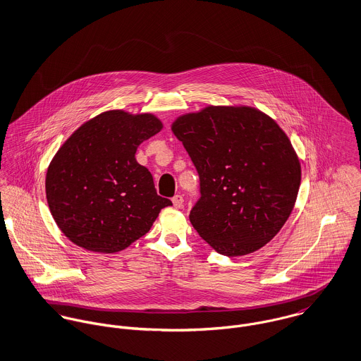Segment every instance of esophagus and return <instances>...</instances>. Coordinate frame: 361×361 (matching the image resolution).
I'll return each instance as SVG.
<instances>
[{
	"label": "esophagus",
	"instance_id": "34e87169",
	"mask_svg": "<svg viewBox=\"0 0 361 361\" xmlns=\"http://www.w3.org/2000/svg\"><path fill=\"white\" fill-rule=\"evenodd\" d=\"M172 203L175 208H182L183 207V197L180 195H175L172 199Z\"/></svg>",
	"mask_w": 361,
	"mask_h": 361
}]
</instances>
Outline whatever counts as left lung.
Masks as SVG:
<instances>
[{
    "instance_id": "left-lung-1",
    "label": "left lung",
    "mask_w": 361,
    "mask_h": 361,
    "mask_svg": "<svg viewBox=\"0 0 361 361\" xmlns=\"http://www.w3.org/2000/svg\"><path fill=\"white\" fill-rule=\"evenodd\" d=\"M200 179L190 211L197 233L219 255L267 245L289 218L300 162L278 123L250 106H207L172 123Z\"/></svg>"
}]
</instances>
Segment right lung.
<instances>
[{
    "instance_id": "add662e5",
    "label": "right lung",
    "mask_w": 361,
    "mask_h": 361,
    "mask_svg": "<svg viewBox=\"0 0 361 361\" xmlns=\"http://www.w3.org/2000/svg\"><path fill=\"white\" fill-rule=\"evenodd\" d=\"M162 128L152 114L106 111L83 123L52 158L46 176L51 215L75 245L116 253L146 235L159 211L153 175L135 154Z\"/></svg>"
}]
</instances>
